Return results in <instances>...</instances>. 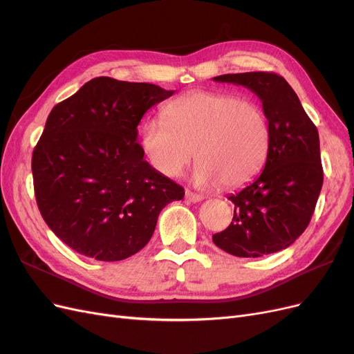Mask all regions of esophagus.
<instances>
[{"instance_id":"esophagus-1","label":"esophagus","mask_w":354,"mask_h":354,"mask_svg":"<svg viewBox=\"0 0 354 354\" xmlns=\"http://www.w3.org/2000/svg\"><path fill=\"white\" fill-rule=\"evenodd\" d=\"M202 199H203V196H202V195L195 194V192H192V190H186V201L196 203V202H201Z\"/></svg>"}]
</instances>
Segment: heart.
Here are the masks:
<instances>
[{"instance_id":"1","label":"heart","mask_w":354,"mask_h":354,"mask_svg":"<svg viewBox=\"0 0 354 354\" xmlns=\"http://www.w3.org/2000/svg\"><path fill=\"white\" fill-rule=\"evenodd\" d=\"M164 121H146L140 145L151 165L178 177L194 159L195 181L241 187L260 173L270 146L264 109L232 93L196 90L165 106Z\"/></svg>"}]
</instances>
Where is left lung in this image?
Segmentation results:
<instances>
[{"mask_svg":"<svg viewBox=\"0 0 354 354\" xmlns=\"http://www.w3.org/2000/svg\"><path fill=\"white\" fill-rule=\"evenodd\" d=\"M251 90L263 103L270 146L263 173L230 195V226L212 234L236 257H263L292 245L312 218L324 183L319 133L285 78L272 72L226 73L212 78Z\"/></svg>","mask_w":354,"mask_h":354,"instance_id":"8db88e82","label":"left lung"}]
</instances>
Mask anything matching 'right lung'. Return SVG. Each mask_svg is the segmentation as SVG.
Instances as JSON below:
<instances>
[{
	"instance_id": "obj_1",
	"label": "right lung",
	"mask_w": 354,
	"mask_h": 354,
	"mask_svg": "<svg viewBox=\"0 0 354 354\" xmlns=\"http://www.w3.org/2000/svg\"><path fill=\"white\" fill-rule=\"evenodd\" d=\"M153 84L99 77L50 112L32 155L42 218L73 251L120 261L151 241L159 212L185 189L143 159L137 125L168 99Z\"/></svg>"
}]
</instances>
